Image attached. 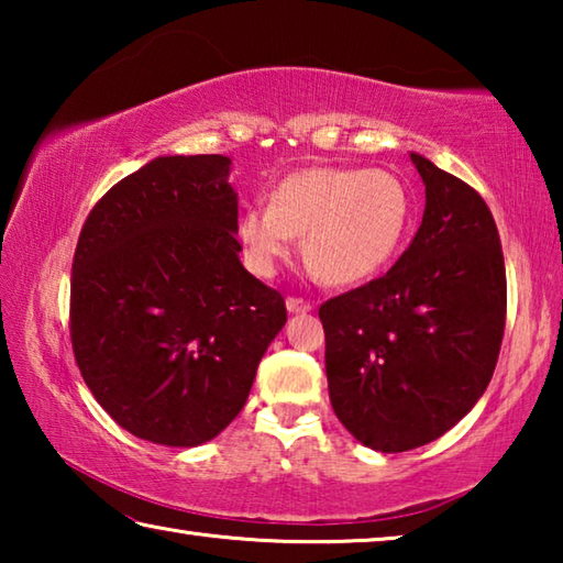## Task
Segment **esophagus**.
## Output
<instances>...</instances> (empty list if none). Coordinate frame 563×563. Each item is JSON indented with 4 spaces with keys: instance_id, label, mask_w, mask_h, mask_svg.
Listing matches in <instances>:
<instances>
[{
    "instance_id": "esophagus-1",
    "label": "esophagus",
    "mask_w": 563,
    "mask_h": 563,
    "mask_svg": "<svg viewBox=\"0 0 563 563\" xmlns=\"http://www.w3.org/2000/svg\"><path fill=\"white\" fill-rule=\"evenodd\" d=\"M285 305H288V310H290V312H310V310H312L310 300L298 298V295H290V298L285 300Z\"/></svg>"
}]
</instances>
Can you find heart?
Returning a JSON list of instances; mask_svg holds the SVG:
<instances>
[{
	"label": "heart",
	"instance_id": "1",
	"mask_svg": "<svg viewBox=\"0 0 563 563\" xmlns=\"http://www.w3.org/2000/svg\"><path fill=\"white\" fill-rule=\"evenodd\" d=\"M412 223V196L383 168L318 166L295 170L273 190L271 206L245 208L238 223L245 258L271 275L305 235V263L320 280L352 285L395 258Z\"/></svg>",
	"mask_w": 563,
	"mask_h": 563
}]
</instances>
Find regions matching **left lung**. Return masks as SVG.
I'll use <instances>...</instances> for the list:
<instances>
[{"label":"left lung","instance_id":"obj_1","mask_svg":"<svg viewBox=\"0 0 563 563\" xmlns=\"http://www.w3.org/2000/svg\"><path fill=\"white\" fill-rule=\"evenodd\" d=\"M424 216L385 275L320 305L330 405L369 450L409 452L484 395L507 322V271L489 206L432 161Z\"/></svg>","mask_w":563,"mask_h":563}]
</instances>
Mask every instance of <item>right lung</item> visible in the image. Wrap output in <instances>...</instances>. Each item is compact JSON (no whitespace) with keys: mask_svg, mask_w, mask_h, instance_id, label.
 I'll list each match as a JSON object with an SVG mask.
<instances>
[{"mask_svg":"<svg viewBox=\"0 0 563 563\" xmlns=\"http://www.w3.org/2000/svg\"><path fill=\"white\" fill-rule=\"evenodd\" d=\"M231 158L161 156L121 178L84 221L71 265L76 365L113 422L198 446L241 412L288 320L243 268Z\"/></svg>","mask_w":563,"mask_h":563,"instance_id":"add662e5","label":"right lung"}]
</instances>
